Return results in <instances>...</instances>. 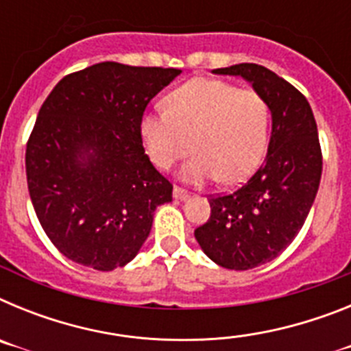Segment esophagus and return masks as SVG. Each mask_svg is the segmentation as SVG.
Segmentation results:
<instances>
[{"label": "esophagus", "mask_w": 351, "mask_h": 351, "mask_svg": "<svg viewBox=\"0 0 351 351\" xmlns=\"http://www.w3.org/2000/svg\"><path fill=\"white\" fill-rule=\"evenodd\" d=\"M188 197H190V193H188L186 190H182V188H179V186L173 188V198H176V200H186Z\"/></svg>", "instance_id": "1"}]
</instances>
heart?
<instances>
[{"label":"heart","mask_w":351,"mask_h":351,"mask_svg":"<svg viewBox=\"0 0 351 351\" xmlns=\"http://www.w3.org/2000/svg\"><path fill=\"white\" fill-rule=\"evenodd\" d=\"M271 108L255 89L221 79H193L167 96V110L141 121L147 156L161 170L197 151L182 178L204 182L218 178L235 184L258 169L269 145ZM194 144H191V141Z\"/></svg>","instance_id":"obj_1"}]
</instances>
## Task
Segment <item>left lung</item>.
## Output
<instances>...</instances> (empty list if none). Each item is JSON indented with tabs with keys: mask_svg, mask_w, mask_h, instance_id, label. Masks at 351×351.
Segmentation results:
<instances>
[{
	"mask_svg": "<svg viewBox=\"0 0 351 351\" xmlns=\"http://www.w3.org/2000/svg\"><path fill=\"white\" fill-rule=\"evenodd\" d=\"M213 71L250 80L272 114L271 142L260 169L232 193L210 195L209 219L195 228V239L213 262L247 271L274 260L302 228L320 186L322 147L311 107L290 82L255 63Z\"/></svg>",
	"mask_w": 351,
	"mask_h": 351,
	"instance_id": "obj_1",
	"label": "left lung"
}]
</instances>
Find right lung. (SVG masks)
Instances as JSON below:
<instances>
[{
  "instance_id": "obj_1",
  "label": "right lung",
  "mask_w": 351,
  "mask_h": 351,
  "mask_svg": "<svg viewBox=\"0 0 351 351\" xmlns=\"http://www.w3.org/2000/svg\"><path fill=\"white\" fill-rule=\"evenodd\" d=\"M178 68L105 61L56 84L26 145L31 202L51 243L73 262L114 271L135 258L172 184L142 145L147 104Z\"/></svg>"
}]
</instances>
